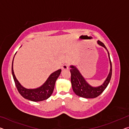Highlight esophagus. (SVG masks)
<instances>
[{
	"label": "esophagus",
	"instance_id": "1",
	"mask_svg": "<svg viewBox=\"0 0 129 129\" xmlns=\"http://www.w3.org/2000/svg\"><path fill=\"white\" fill-rule=\"evenodd\" d=\"M62 70H67L69 69V65L68 64H64L61 67Z\"/></svg>",
	"mask_w": 129,
	"mask_h": 129
}]
</instances>
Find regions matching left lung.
<instances>
[{
    "mask_svg": "<svg viewBox=\"0 0 129 129\" xmlns=\"http://www.w3.org/2000/svg\"><path fill=\"white\" fill-rule=\"evenodd\" d=\"M97 43L98 44L103 47L108 52L110 65L109 73L106 80L104 81L103 84L97 87L91 86L86 82L85 79L82 76L76 67L74 66V65L70 66V68H71L70 72L71 73V84L73 90L76 95L83 98H86V99H94V98L97 97L101 94L105 89L106 88V87L108 86L110 81L111 77H112V66L110 58V54H109L108 49L103 43L99 40L97 41Z\"/></svg>",
    "mask_w": 129,
    "mask_h": 129,
    "instance_id": "obj_1",
    "label": "left lung"
}]
</instances>
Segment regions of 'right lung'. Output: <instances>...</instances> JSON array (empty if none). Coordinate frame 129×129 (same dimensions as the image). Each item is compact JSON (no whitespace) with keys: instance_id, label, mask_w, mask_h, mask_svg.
I'll list each match as a JSON object with an SVG mask.
<instances>
[{"instance_id":"obj_1","label":"right lung","mask_w":129,"mask_h":129,"mask_svg":"<svg viewBox=\"0 0 129 129\" xmlns=\"http://www.w3.org/2000/svg\"><path fill=\"white\" fill-rule=\"evenodd\" d=\"M13 62H14V59L12 63V76L17 90L19 91L21 96H23L24 99L30 100V101L39 102L48 99L52 95L54 90L55 82L60 75L61 69H58L51 74L46 81L41 86L36 89H27L21 85L15 77L14 69H13Z\"/></svg>"}]
</instances>
